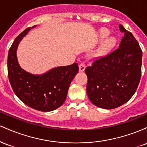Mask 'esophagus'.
<instances>
[{
	"mask_svg": "<svg viewBox=\"0 0 147 147\" xmlns=\"http://www.w3.org/2000/svg\"><path fill=\"white\" fill-rule=\"evenodd\" d=\"M85 68H86L85 63L82 62V63H81L80 64H79V71H80V72H83V71H84V70H85Z\"/></svg>",
	"mask_w": 147,
	"mask_h": 147,
	"instance_id": "34e87169",
	"label": "esophagus"
}]
</instances>
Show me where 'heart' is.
<instances>
[{"label": "heart", "mask_w": 147, "mask_h": 147, "mask_svg": "<svg viewBox=\"0 0 147 147\" xmlns=\"http://www.w3.org/2000/svg\"><path fill=\"white\" fill-rule=\"evenodd\" d=\"M110 32L106 28H101L99 29L98 32V37L99 40H102L105 38L109 35ZM116 39L113 36L108 37L106 38L104 41L102 42V44L99 46V48L97 49V50L95 52L94 56L97 58H99L105 56L108 52H109L112 50L113 48L115 45L116 43Z\"/></svg>", "instance_id": "b5f03b06"}]
</instances>
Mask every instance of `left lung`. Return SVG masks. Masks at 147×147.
I'll return each instance as SVG.
<instances>
[{
	"label": "left lung",
	"mask_w": 147,
	"mask_h": 147,
	"mask_svg": "<svg viewBox=\"0 0 147 147\" xmlns=\"http://www.w3.org/2000/svg\"><path fill=\"white\" fill-rule=\"evenodd\" d=\"M119 27L124 34L119 48L85 70L88 97L102 109H113L127 102L140 80L142 52L132 33Z\"/></svg>",
	"instance_id": "1"
}]
</instances>
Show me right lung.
<instances>
[{"instance_id": "right-lung-1", "label": "right lung", "mask_w": 147, "mask_h": 147, "mask_svg": "<svg viewBox=\"0 0 147 147\" xmlns=\"http://www.w3.org/2000/svg\"><path fill=\"white\" fill-rule=\"evenodd\" d=\"M28 28L15 38L7 57L8 77L14 93L27 106L37 111L49 112L60 107L66 98L69 86L78 73V64L54 68L42 75L25 71L18 62V45L29 31Z\"/></svg>"}]
</instances>
